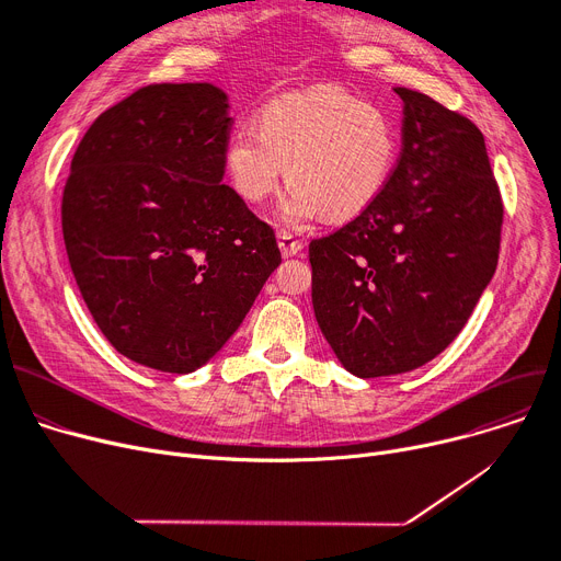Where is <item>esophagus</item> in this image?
<instances>
[{
    "label": "esophagus",
    "instance_id": "34e87169",
    "mask_svg": "<svg viewBox=\"0 0 561 561\" xmlns=\"http://www.w3.org/2000/svg\"><path fill=\"white\" fill-rule=\"evenodd\" d=\"M277 243H279V250H282L284 256H296V254H300L302 248H305V243H302L300 239H296V236H293V233L286 231V229H282V231L277 233Z\"/></svg>",
    "mask_w": 561,
    "mask_h": 561
}]
</instances>
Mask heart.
<instances>
[{"mask_svg": "<svg viewBox=\"0 0 561 561\" xmlns=\"http://www.w3.org/2000/svg\"><path fill=\"white\" fill-rule=\"evenodd\" d=\"M400 154L391 115L341 88H313L265 104L254 129L229 134L222 168L236 195L263 204L286 180L279 218L355 220L389 186Z\"/></svg>", "mask_w": 561, "mask_h": 561, "instance_id": "b5f03b06", "label": "heart"}]
</instances>
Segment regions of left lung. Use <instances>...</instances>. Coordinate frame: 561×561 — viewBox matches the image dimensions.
Listing matches in <instances>:
<instances>
[{"label": "left lung", "mask_w": 561, "mask_h": 561, "mask_svg": "<svg viewBox=\"0 0 561 561\" xmlns=\"http://www.w3.org/2000/svg\"><path fill=\"white\" fill-rule=\"evenodd\" d=\"M404 102L402 152L368 211L311 241V302L362 379L421 368L463 330L500 252L503 199L482 131L432 98Z\"/></svg>", "instance_id": "obj_1"}]
</instances>
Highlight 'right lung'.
Wrapping results in <instances>:
<instances>
[{
  "label": "right lung",
  "instance_id": "add662e5",
  "mask_svg": "<svg viewBox=\"0 0 561 561\" xmlns=\"http://www.w3.org/2000/svg\"><path fill=\"white\" fill-rule=\"evenodd\" d=\"M227 111L214 83L145 85L72 157V275L106 341L147 368L186 375L214 359L282 263L273 229L222 184Z\"/></svg>",
  "mask_w": 561,
  "mask_h": 561
}]
</instances>
